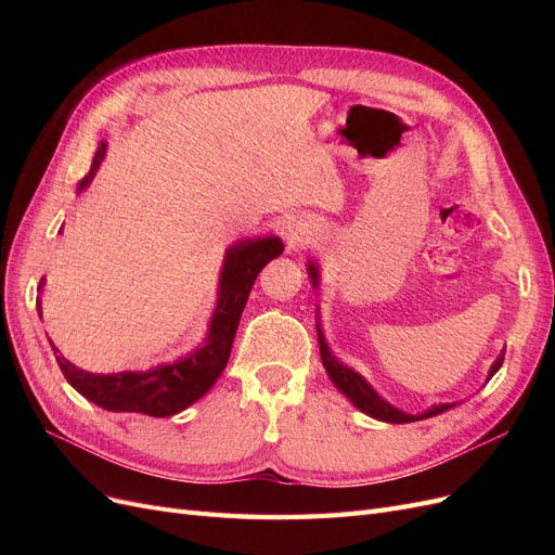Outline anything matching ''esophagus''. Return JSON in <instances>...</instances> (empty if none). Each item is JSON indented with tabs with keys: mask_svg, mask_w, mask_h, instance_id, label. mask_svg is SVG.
Wrapping results in <instances>:
<instances>
[{
	"mask_svg": "<svg viewBox=\"0 0 555 555\" xmlns=\"http://www.w3.org/2000/svg\"><path fill=\"white\" fill-rule=\"evenodd\" d=\"M287 238H289V243H292V245L300 241V238H298V233H294V231H289V236H287Z\"/></svg>",
	"mask_w": 555,
	"mask_h": 555,
	"instance_id": "34e87169",
	"label": "esophagus"
}]
</instances>
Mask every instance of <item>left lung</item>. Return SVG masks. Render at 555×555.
Segmentation results:
<instances>
[{"label": "left lung", "mask_w": 555, "mask_h": 555, "mask_svg": "<svg viewBox=\"0 0 555 555\" xmlns=\"http://www.w3.org/2000/svg\"><path fill=\"white\" fill-rule=\"evenodd\" d=\"M310 278H312V284H317V268H314L312 263H310ZM317 331H319V328H317ZM319 354H322V363H324V367H326L328 377L333 379V384L338 386V389H340L351 402H354V405H357L361 412L379 418V422L410 424V422H416V418H428V416L442 414V412H447V410L453 408V402H447V405H435L433 410H428V412H424V414H418V416H412V414H405V412H400V410L391 408L389 402H384V400L371 389V384H367L361 375H357L354 371H349V367L340 365L338 361H335V359L331 357V351H328V347H326V340H324L322 331H319ZM502 361H505V354H500L498 361L491 365L489 379L500 371Z\"/></svg>", "instance_id": "left-lung-1"}]
</instances>
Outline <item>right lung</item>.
<instances>
[{
  "instance_id": "right-lung-1",
  "label": "right lung",
  "mask_w": 555,
  "mask_h": 555,
  "mask_svg": "<svg viewBox=\"0 0 555 555\" xmlns=\"http://www.w3.org/2000/svg\"><path fill=\"white\" fill-rule=\"evenodd\" d=\"M106 153V143L99 145L90 173L80 180L78 190H86L94 178ZM284 245L278 238L243 241L227 251L220 300L212 314L208 340L171 365H159L150 373H113L96 375L80 371L64 357H57L60 371L74 389L92 400L94 405L111 412H141L150 416H171L204 396L215 379L222 375L231 354L233 335H236L243 308L261 268L282 255ZM43 284V282H41ZM39 284V289H41ZM41 310V298H37ZM55 349V347H53ZM57 351V349H55Z\"/></svg>"
}]
</instances>
